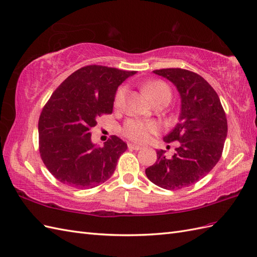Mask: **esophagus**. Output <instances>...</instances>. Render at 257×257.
<instances>
[{
    "mask_svg": "<svg viewBox=\"0 0 257 257\" xmlns=\"http://www.w3.org/2000/svg\"><path fill=\"white\" fill-rule=\"evenodd\" d=\"M128 149H129V150L139 151V150H141V147H139V146H136V144H133V143H129V144H128Z\"/></svg>",
    "mask_w": 257,
    "mask_h": 257,
    "instance_id": "1",
    "label": "esophagus"
}]
</instances>
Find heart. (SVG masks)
<instances>
[{
  "instance_id": "1",
  "label": "heart",
  "mask_w": 257,
  "mask_h": 257,
  "mask_svg": "<svg viewBox=\"0 0 257 257\" xmlns=\"http://www.w3.org/2000/svg\"><path fill=\"white\" fill-rule=\"evenodd\" d=\"M144 91L146 93L151 97V100L153 102H156L160 98L164 96L170 97V89L168 85L163 81H151L144 85ZM127 93L126 87H120L117 90L115 98H114V106L116 108H119L123 101L124 96ZM160 126L155 121H143L139 119H129L124 122L122 127V134L129 138L130 140H133L138 143H143L149 140L150 136L152 134H155L159 131Z\"/></svg>"
}]
</instances>
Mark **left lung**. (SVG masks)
I'll return each mask as SVG.
<instances>
[{
  "label": "left lung",
  "instance_id": "1",
  "mask_svg": "<svg viewBox=\"0 0 257 257\" xmlns=\"http://www.w3.org/2000/svg\"><path fill=\"white\" fill-rule=\"evenodd\" d=\"M172 81L181 97L179 121L164 138L170 143L179 141L172 159L165 151H157V161L146 169L154 185L178 190L205 177L218 163L227 138V118L218 94L205 79L181 68L153 70Z\"/></svg>",
  "mask_w": 257,
  "mask_h": 257
}]
</instances>
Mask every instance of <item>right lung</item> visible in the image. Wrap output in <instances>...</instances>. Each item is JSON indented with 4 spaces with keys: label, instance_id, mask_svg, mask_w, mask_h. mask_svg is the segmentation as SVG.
<instances>
[{
    "label": "right lung",
    "instance_id": "add662e5",
    "mask_svg": "<svg viewBox=\"0 0 257 257\" xmlns=\"http://www.w3.org/2000/svg\"><path fill=\"white\" fill-rule=\"evenodd\" d=\"M136 71L89 65L66 78L53 92L39 118V151L49 172L64 185L94 188L114 174L127 150L111 136L104 147L91 141L98 117L111 114L117 88Z\"/></svg>",
    "mask_w": 257,
    "mask_h": 257
}]
</instances>
